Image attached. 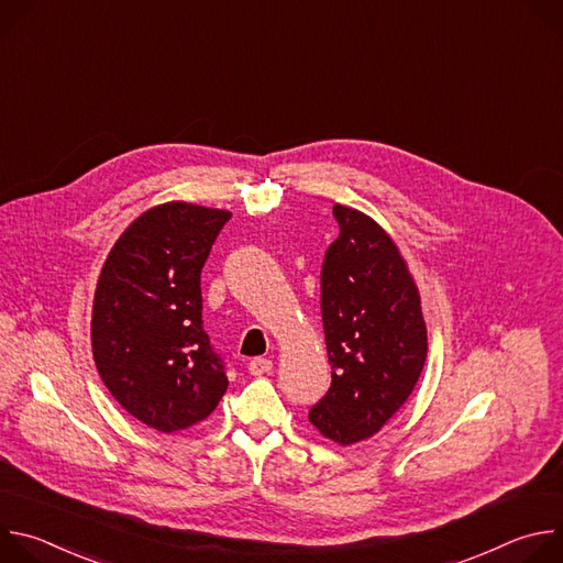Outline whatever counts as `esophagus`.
I'll return each instance as SVG.
<instances>
[{
	"label": "esophagus",
	"instance_id": "34e87169",
	"mask_svg": "<svg viewBox=\"0 0 563 563\" xmlns=\"http://www.w3.org/2000/svg\"><path fill=\"white\" fill-rule=\"evenodd\" d=\"M272 367H274V363H272L269 358H254V361H250V372H252L254 376L269 374Z\"/></svg>",
	"mask_w": 563,
	"mask_h": 563
}]
</instances>
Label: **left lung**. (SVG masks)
<instances>
[{
  "instance_id": "left-lung-1",
  "label": "left lung",
  "mask_w": 563,
  "mask_h": 563,
  "mask_svg": "<svg viewBox=\"0 0 563 563\" xmlns=\"http://www.w3.org/2000/svg\"><path fill=\"white\" fill-rule=\"evenodd\" d=\"M339 238L320 269L332 365L311 426L341 445L376 434L412 394L428 356L419 289L394 240L365 213L334 205Z\"/></svg>"
}]
</instances>
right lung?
I'll return each instance as SVG.
<instances>
[{"instance_id":"obj_1","label":"right lung","mask_w":563,"mask_h":563,"mask_svg":"<svg viewBox=\"0 0 563 563\" xmlns=\"http://www.w3.org/2000/svg\"><path fill=\"white\" fill-rule=\"evenodd\" d=\"M229 211L191 202L148 209L113 245L93 300L98 372L118 404L157 432L207 419L227 391L202 328L200 274Z\"/></svg>"}]
</instances>
